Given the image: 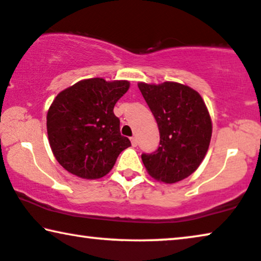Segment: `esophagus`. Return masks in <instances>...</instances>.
<instances>
[{"mask_svg": "<svg viewBox=\"0 0 261 261\" xmlns=\"http://www.w3.org/2000/svg\"><path fill=\"white\" fill-rule=\"evenodd\" d=\"M131 144H133V147H137V138L136 137H131Z\"/></svg>", "mask_w": 261, "mask_h": 261, "instance_id": "esophagus-1", "label": "esophagus"}]
</instances>
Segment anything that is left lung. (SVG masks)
Segmentation results:
<instances>
[{
	"label": "left lung",
	"instance_id": "left-lung-1",
	"mask_svg": "<svg viewBox=\"0 0 261 261\" xmlns=\"http://www.w3.org/2000/svg\"><path fill=\"white\" fill-rule=\"evenodd\" d=\"M138 88L160 131L158 150L142 154V161L154 179L178 182L192 174L205 158L213 134L210 114L201 96L187 86L141 82Z\"/></svg>",
	"mask_w": 261,
	"mask_h": 261
}]
</instances>
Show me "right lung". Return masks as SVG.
Returning a JSON list of instances; mask_svg holds the SVG:
<instances>
[{"label": "right lung", "mask_w": 261, "mask_h": 261, "mask_svg": "<svg viewBox=\"0 0 261 261\" xmlns=\"http://www.w3.org/2000/svg\"><path fill=\"white\" fill-rule=\"evenodd\" d=\"M128 87L127 81L88 79L56 96L46 117L47 136L56 160L69 173L83 179L102 178L130 147L113 113Z\"/></svg>", "instance_id": "add662e5"}]
</instances>
